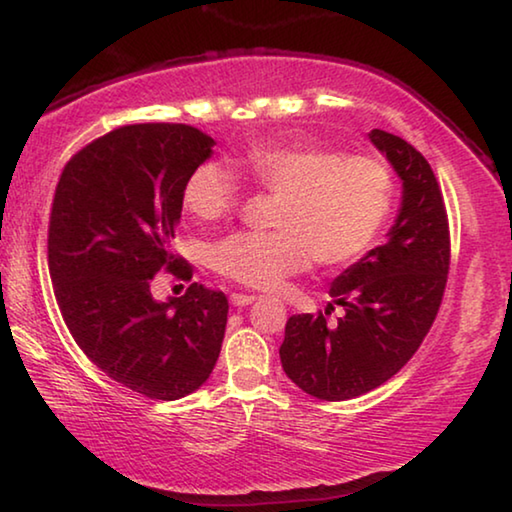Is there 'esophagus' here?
Returning a JSON list of instances; mask_svg holds the SVG:
<instances>
[{"label": "esophagus", "mask_w": 512, "mask_h": 512, "mask_svg": "<svg viewBox=\"0 0 512 512\" xmlns=\"http://www.w3.org/2000/svg\"><path fill=\"white\" fill-rule=\"evenodd\" d=\"M255 300H257L255 293H232L230 296V302L235 307H248V305H253Z\"/></svg>", "instance_id": "34e87169"}]
</instances>
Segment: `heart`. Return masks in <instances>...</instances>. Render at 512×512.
Returning a JSON list of instances; mask_svg holds the SVG:
<instances>
[{
  "label": "heart",
  "instance_id": "heart-1",
  "mask_svg": "<svg viewBox=\"0 0 512 512\" xmlns=\"http://www.w3.org/2000/svg\"><path fill=\"white\" fill-rule=\"evenodd\" d=\"M253 183L277 196L268 232H235L216 241V273L250 289L273 291L309 266L357 262L391 216L395 178L377 155H345L332 146H257L244 158ZM180 201L198 221H219L239 207V183L225 164L189 171Z\"/></svg>",
  "mask_w": 512,
  "mask_h": 512
}]
</instances>
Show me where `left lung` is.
I'll use <instances>...</instances> for the list:
<instances>
[{"label": "left lung", "mask_w": 512, "mask_h": 512, "mask_svg": "<svg viewBox=\"0 0 512 512\" xmlns=\"http://www.w3.org/2000/svg\"><path fill=\"white\" fill-rule=\"evenodd\" d=\"M370 140L402 178L400 214L386 244L332 282L329 296L345 316L327 325L332 305L325 314L291 316L280 345L287 377L325 402L372 391L418 352L443 302L452 257L443 192L427 158L379 128Z\"/></svg>", "instance_id": "left-lung-1"}]
</instances>
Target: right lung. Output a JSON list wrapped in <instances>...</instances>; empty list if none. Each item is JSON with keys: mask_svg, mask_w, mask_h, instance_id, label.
<instances>
[{"mask_svg": "<svg viewBox=\"0 0 512 512\" xmlns=\"http://www.w3.org/2000/svg\"><path fill=\"white\" fill-rule=\"evenodd\" d=\"M214 140L187 124H128L76 151L56 185L47 259L74 341L117 384L178 400L212 375L228 298L192 282L180 298L151 296L155 273L192 280L171 253L189 171Z\"/></svg>", "mask_w": 512, "mask_h": 512, "instance_id": "add662e5", "label": "right lung"}]
</instances>
